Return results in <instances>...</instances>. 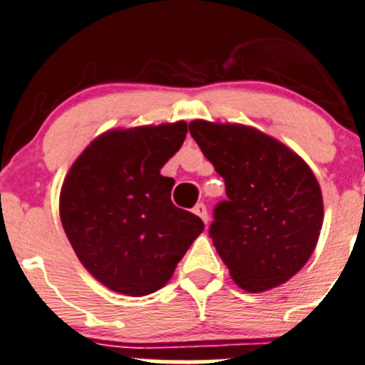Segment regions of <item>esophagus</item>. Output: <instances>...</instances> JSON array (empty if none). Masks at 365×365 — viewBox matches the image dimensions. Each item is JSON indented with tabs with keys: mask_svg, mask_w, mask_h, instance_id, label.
Here are the masks:
<instances>
[{
	"mask_svg": "<svg viewBox=\"0 0 365 365\" xmlns=\"http://www.w3.org/2000/svg\"><path fill=\"white\" fill-rule=\"evenodd\" d=\"M194 213H196V215L200 217L205 224H208V210H206V206L203 203H197L196 206H194Z\"/></svg>",
	"mask_w": 365,
	"mask_h": 365,
	"instance_id": "obj_1",
	"label": "esophagus"
}]
</instances>
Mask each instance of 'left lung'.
Returning a JSON list of instances; mask_svg holds the SVG:
<instances>
[{"label":"left lung","instance_id":"8db88e82","mask_svg":"<svg viewBox=\"0 0 365 365\" xmlns=\"http://www.w3.org/2000/svg\"><path fill=\"white\" fill-rule=\"evenodd\" d=\"M190 135L226 183L210 237L233 281L249 293L282 284L307 263L323 226L314 173L257 128L194 120Z\"/></svg>","mask_w":365,"mask_h":365}]
</instances>
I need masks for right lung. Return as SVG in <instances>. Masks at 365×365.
Masks as SVG:
<instances>
[{"instance_id": "right-lung-1", "label": "right lung", "mask_w": 365, "mask_h": 365, "mask_svg": "<svg viewBox=\"0 0 365 365\" xmlns=\"http://www.w3.org/2000/svg\"><path fill=\"white\" fill-rule=\"evenodd\" d=\"M185 135V121L108 130L65 176V235L83 267L113 292L160 289L205 230L200 217L173 205L175 180L160 175Z\"/></svg>"}]
</instances>
